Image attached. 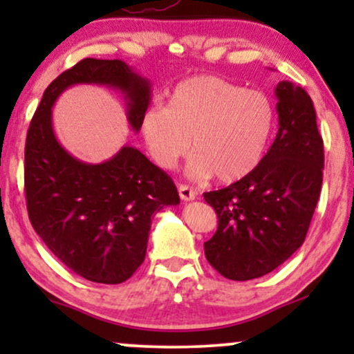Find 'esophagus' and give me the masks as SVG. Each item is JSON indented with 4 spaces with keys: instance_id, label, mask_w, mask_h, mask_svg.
I'll use <instances>...</instances> for the list:
<instances>
[{
    "instance_id": "34e87169",
    "label": "esophagus",
    "mask_w": 354,
    "mask_h": 354,
    "mask_svg": "<svg viewBox=\"0 0 354 354\" xmlns=\"http://www.w3.org/2000/svg\"><path fill=\"white\" fill-rule=\"evenodd\" d=\"M178 191H180V198L183 201H191L196 198V191L191 189L188 185H180L178 186Z\"/></svg>"
}]
</instances>
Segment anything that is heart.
Masks as SVG:
<instances>
[{"label":"heart","mask_w":354,"mask_h":354,"mask_svg":"<svg viewBox=\"0 0 354 354\" xmlns=\"http://www.w3.org/2000/svg\"><path fill=\"white\" fill-rule=\"evenodd\" d=\"M274 116L265 93L216 76H196L169 93L166 108L153 104L146 109L141 135L158 168L171 171L194 149L188 165L191 178L216 174L219 181L233 183L261 163Z\"/></svg>","instance_id":"1"}]
</instances>
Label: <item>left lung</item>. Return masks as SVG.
Masks as SVG:
<instances>
[{
    "label": "left lung",
    "instance_id": "left-lung-1",
    "mask_svg": "<svg viewBox=\"0 0 354 354\" xmlns=\"http://www.w3.org/2000/svg\"><path fill=\"white\" fill-rule=\"evenodd\" d=\"M274 93L279 128L261 163L233 185L203 194L218 214L206 259L234 281L271 273L303 245L323 185V138L310 95L290 81Z\"/></svg>",
    "mask_w": 354,
    "mask_h": 354
}]
</instances>
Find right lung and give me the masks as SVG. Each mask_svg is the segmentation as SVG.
Instances as JSON below:
<instances>
[{
	"label": "right lung",
	"mask_w": 354,
	"mask_h": 354,
	"mask_svg": "<svg viewBox=\"0 0 354 354\" xmlns=\"http://www.w3.org/2000/svg\"><path fill=\"white\" fill-rule=\"evenodd\" d=\"M73 84L120 89L129 126L140 131L151 84L121 59H81L43 93L24 146L28 216L38 236L73 273L118 284L145 261L154 213L180 203L163 169L124 145L111 160L91 165L73 158L53 131V104Z\"/></svg>",
	"instance_id": "right-lung-1"
}]
</instances>
